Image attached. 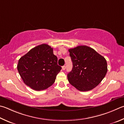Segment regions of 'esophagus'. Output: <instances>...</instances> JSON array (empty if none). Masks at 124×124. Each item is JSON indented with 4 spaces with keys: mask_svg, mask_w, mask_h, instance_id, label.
Returning a JSON list of instances; mask_svg holds the SVG:
<instances>
[{
    "mask_svg": "<svg viewBox=\"0 0 124 124\" xmlns=\"http://www.w3.org/2000/svg\"><path fill=\"white\" fill-rule=\"evenodd\" d=\"M66 67L65 66H63V67H62V69L63 70H64L66 69Z\"/></svg>",
    "mask_w": 124,
    "mask_h": 124,
    "instance_id": "1",
    "label": "esophagus"
}]
</instances>
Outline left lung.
<instances>
[{
    "label": "left lung",
    "mask_w": 124,
    "mask_h": 124,
    "mask_svg": "<svg viewBox=\"0 0 124 124\" xmlns=\"http://www.w3.org/2000/svg\"><path fill=\"white\" fill-rule=\"evenodd\" d=\"M73 69L68 80L78 91L93 89L101 82L107 71L106 60L94 49L85 46L69 49Z\"/></svg>",
    "instance_id": "1"
}]
</instances>
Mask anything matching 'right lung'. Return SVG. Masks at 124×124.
<instances>
[{"instance_id":"1","label":"right lung","mask_w":124,"mask_h":124,"mask_svg":"<svg viewBox=\"0 0 124 124\" xmlns=\"http://www.w3.org/2000/svg\"><path fill=\"white\" fill-rule=\"evenodd\" d=\"M53 49L46 44L35 47L18 61L17 69L24 84L35 91L51 86L61 70Z\"/></svg>"}]
</instances>
